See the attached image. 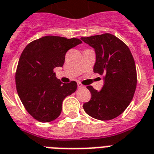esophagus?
<instances>
[{
	"label": "esophagus",
	"instance_id": "esophagus-1",
	"mask_svg": "<svg viewBox=\"0 0 154 154\" xmlns=\"http://www.w3.org/2000/svg\"><path fill=\"white\" fill-rule=\"evenodd\" d=\"M77 86H78V88H85V86H82L80 82H77Z\"/></svg>",
	"mask_w": 154,
	"mask_h": 154
}]
</instances>
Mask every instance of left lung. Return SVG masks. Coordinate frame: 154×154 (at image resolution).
<instances>
[{"label":"left lung","mask_w":154,"mask_h":154,"mask_svg":"<svg viewBox=\"0 0 154 154\" xmlns=\"http://www.w3.org/2000/svg\"><path fill=\"white\" fill-rule=\"evenodd\" d=\"M81 39L94 50L96 60L93 70L102 75L104 82L100 91L87 86L91 99L84 103L83 109L98 120L113 119L125 111L135 94L137 76L134 58L128 46L112 34Z\"/></svg>","instance_id":"8db88e82"}]
</instances>
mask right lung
Segmentation results:
<instances>
[{
	"mask_svg": "<svg viewBox=\"0 0 154 154\" xmlns=\"http://www.w3.org/2000/svg\"><path fill=\"white\" fill-rule=\"evenodd\" d=\"M81 43L77 38L46 36L22 52L15 76L17 92L26 110L41 122L55 120L63 100L77 91L76 82H61L54 68L63 67L67 51Z\"/></svg>",
	"mask_w": 154,
	"mask_h": 154,
	"instance_id": "1",
	"label": "right lung"
}]
</instances>
